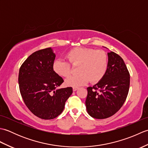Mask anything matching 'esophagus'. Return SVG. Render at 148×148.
Returning <instances> with one entry per match:
<instances>
[{
	"instance_id": "34e87169",
	"label": "esophagus",
	"mask_w": 148,
	"mask_h": 148,
	"mask_svg": "<svg viewBox=\"0 0 148 148\" xmlns=\"http://www.w3.org/2000/svg\"><path fill=\"white\" fill-rule=\"evenodd\" d=\"M78 89V87H73V91L75 92V91H76Z\"/></svg>"
}]
</instances>
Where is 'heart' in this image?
<instances>
[{
    "instance_id": "obj_1",
    "label": "heart",
    "mask_w": 148,
    "mask_h": 148,
    "mask_svg": "<svg viewBox=\"0 0 148 148\" xmlns=\"http://www.w3.org/2000/svg\"><path fill=\"white\" fill-rule=\"evenodd\" d=\"M65 56L72 65H78L77 72L79 73L65 80V83L68 86L79 87L85 84L89 79L91 83L98 82L104 76L108 69V56L101 49L78 47L69 51ZM69 63L64 60L56 59L53 62V70L59 76L68 77L71 72Z\"/></svg>"
}]
</instances>
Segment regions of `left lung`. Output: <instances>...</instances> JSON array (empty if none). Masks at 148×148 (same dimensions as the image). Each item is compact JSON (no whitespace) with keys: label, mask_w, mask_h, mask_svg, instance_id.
Segmentation results:
<instances>
[{"label":"left lung","mask_w":148,"mask_h":148,"mask_svg":"<svg viewBox=\"0 0 148 148\" xmlns=\"http://www.w3.org/2000/svg\"><path fill=\"white\" fill-rule=\"evenodd\" d=\"M130 73L123 60L108 53L106 73L98 83L88 87L86 108L92 117L105 119L114 115L123 105L130 87Z\"/></svg>","instance_id":"obj_1"}]
</instances>
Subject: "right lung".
I'll list each match as a JSON object with an SVG mask.
<instances>
[{
    "label": "right lung",
    "mask_w": 148,
    "mask_h": 148,
    "mask_svg": "<svg viewBox=\"0 0 148 148\" xmlns=\"http://www.w3.org/2000/svg\"><path fill=\"white\" fill-rule=\"evenodd\" d=\"M55 55L51 48L33 53L19 71L21 95L33 114L43 119L57 117L64 111L72 88L56 89L64 79L53 70Z\"/></svg>",
    "instance_id": "right-lung-1"
}]
</instances>
